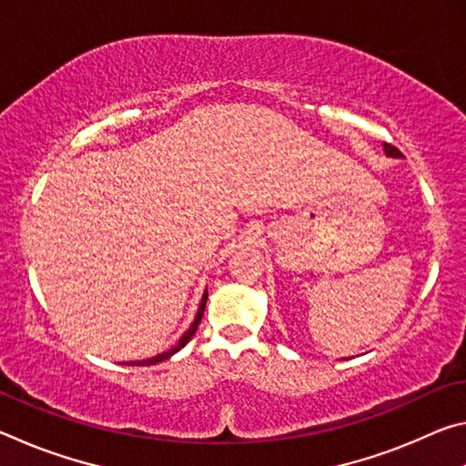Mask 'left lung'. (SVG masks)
<instances>
[{"label":"left lung","mask_w":466,"mask_h":466,"mask_svg":"<svg viewBox=\"0 0 466 466\" xmlns=\"http://www.w3.org/2000/svg\"><path fill=\"white\" fill-rule=\"evenodd\" d=\"M384 154L389 156V157H400V152L394 146H390V144H384Z\"/></svg>","instance_id":"8db88e82"}]
</instances>
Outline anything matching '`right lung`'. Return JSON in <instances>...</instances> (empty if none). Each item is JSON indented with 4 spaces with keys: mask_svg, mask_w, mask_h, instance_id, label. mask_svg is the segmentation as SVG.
<instances>
[{
    "mask_svg": "<svg viewBox=\"0 0 466 466\" xmlns=\"http://www.w3.org/2000/svg\"><path fill=\"white\" fill-rule=\"evenodd\" d=\"M205 302H208V289H205V294H203V298H201V304H199V309H197V317H195V320L191 322V327H188V329L185 330L183 337L178 339V343H177L175 347H170L168 351H162V353H157V356H154V358H147V360H141V361H129L127 366H154V364H160V361H164V360L172 358V356H175L177 351L183 350V347H185V345H187V343L191 341V339H193V335H195L197 327H199V322H201V319H203Z\"/></svg>",
    "mask_w": 466,
    "mask_h": 466,
    "instance_id": "obj_1",
    "label": "right lung"
}]
</instances>
